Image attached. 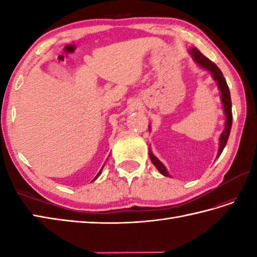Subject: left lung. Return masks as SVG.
<instances>
[{"label":"left lung","mask_w":257,"mask_h":257,"mask_svg":"<svg viewBox=\"0 0 257 257\" xmlns=\"http://www.w3.org/2000/svg\"><path fill=\"white\" fill-rule=\"evenodd\" d=\"M190 53L192 54L194 61L198 63L201 67H203L212 73L213 78L216 80L217 85H219V89L221 91V98H222L223 107H224V113H225L226 118H225L224 132L222 133L221 137H220V147H219V152H217V157H220V155L222 154V151H223V149H224V147L227 143L228 136H230L231 128H232V101H231L230 89H228V86L226 84L224 76H223L220 68L217 67L214 63H212L209 58L205 57L203 54H201L200 51L196 50V48H192ZM149 157H150L152 163H154L160 173H162L163 176H166V177H170L169 176L166 167L163 166L162 163L158 160L154 155H152L151 151L149 154Z\"/></svg>","instance_id":"obj_1"}]
</instances>
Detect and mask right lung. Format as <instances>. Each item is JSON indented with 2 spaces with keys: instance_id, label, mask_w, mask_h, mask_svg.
<instances>
[{
  "instance_id": "right-lung-1",
  "label": "right lung",
  "mask_w": 257,
  "mask_h": 257,
  "mask_svg": "<svg viewBox=\"0 0 257 257\" xmlns=\"http://www.w3.org/2000/svg\"><path fill=\"white\" fill-rule=\"evenodd\" d=\"M101 169H102V168H101ZM100 172H101V170H100L99 172H98V174H97V176H96V178H95V179H97L98 177H99V174H100ZM95 179H94V180H95Z\"/></svg>"
}]
</instances>
